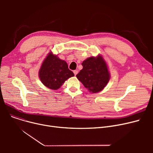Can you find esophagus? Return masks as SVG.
Returning a JSON list of instances; mask_svg holds the SVG:
<instances>
[{
  "label": "esophagus",
  "mask_w": 153,
  "mask_h": 153,
  "mask_svg": "<svg viewBox=\"0 0 153 153\" xmlns=\"http://www.w3.org/2000/svg\"><path fill=\"white\" fill-rule=\"evenodd\" d=\"M73 72H74V74L75 76H76V74L78 73V71H77V70H75Z\"/></svg>",
  "instance_id": "obj_1"
}]
</instances>
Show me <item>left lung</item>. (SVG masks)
Instances as JSON below:
<instances>
[{
  "label": "left lung",
  "mask_w": 153,
  "mask_h": 153,
  "mask_svg": "<svg viewBox=\"0 0 153 153\" xmlns=\"http://www.w3.org/2000/svg\"><path fill=\"white\" fill-rule=\"evenodd\" d=\"M83 68L76 75L77 78L90 92L97 93L108 82L110 74L106 62L101 55L84 60Z\"/></svg>",
  "instance_id": "8db88e82"
}]
</instances>
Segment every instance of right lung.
Listing matches in <instances>:
<instances>
[{
  "label": "right lung",
  "instance_id": "1",
  "mask_svg": "<svg viewBox=\"0 0 153 153\" xmlns=\"http://www.w3.org/2000/svg\"><path fill=\"white\" fill-rule=\"evenodd\" d=\"M40 81L48 88L57 90L68 79L74 76L68 68L67 62L50 52L39 70Z\"/></svg>",
  "mask_w": 153,
  "mask_h": 153
}]
</instances>
